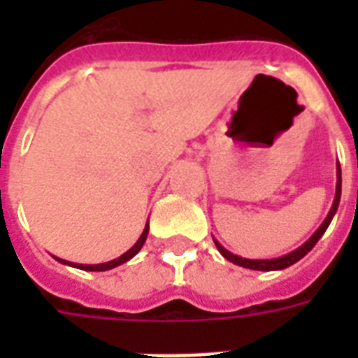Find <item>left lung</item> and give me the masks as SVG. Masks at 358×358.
<instances>
[{"instance_id": "1", "label": "left lung", "mask_w": 358, "mask_h": 358, "mask_svg": "<svg viewBox=\"0 0 358 358\" xmlns=\"http://www.w3.org/2000/svg\"><path fill=\"white\" fill-rule=\"evenodd\" d=\"M340 195H342V171H340V163H336V193H334V202H333V208H331V212H329V215L322 223V227H320V229L310 236L308 241H305V243L301 245L299 249L292 250V252L280 256V258H271V260H249V258H241V256L232 255L230 250L224 249L217 239H213V241H215V247H217L219 252H221L227 260L236 264V266L247 267V269H256V271H277V269H286V267L294 266L295 262H299L303 256L308 255V252L312 250V247H314V245L320 241V238L325 234V230H327V227L331 224V221H333L334 213H336V210H338Z\"/></svg>"}]
</instances>
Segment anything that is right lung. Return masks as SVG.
Here are the masks:
<instances>
[{
  "instance_id": "1",
  "label": "right lung",
  "mask_w": 358,
  "mask_h": 358,
  "mask_svg": "<svg viewBox=\"0 0 358 358\" xmlns=\"http://www.w3.org/2000/svg\"><path fill=\"white\" fill-rule=\"evenodd\" d=\"M146 236H148V223H146L145 230H143V234L139 236V239L135 241V245L131 247L129 250H126L122 256H119V258H115V260L111 262H106V264H94V266H87V264H72V262H66V260H61V258H57L61 264H66V266H74L78 267V269H83V271H108V269H113V267L120 266V264H124V262L131 260L137 252L141 250V247H143V243L146 241Z\"/></svg>"
}]
</instances>
